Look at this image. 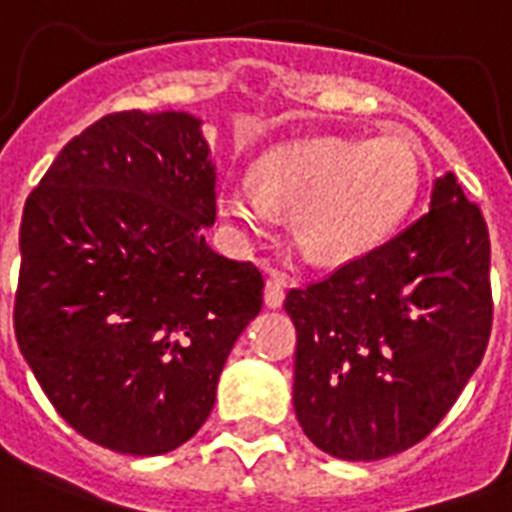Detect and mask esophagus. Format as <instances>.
<instances>
[{"label":"esophagus","mask_w":512,"mask_h":512,"mask_svg":"<svg viewBox=\"0 0 512 512\" xmlns=\"http://www.w3.org/2000/svg\"><path fill=\"white\" fill-rule=\"evenodd\" d=\"M284 295H287V284L279 276H271V279L265 281V305L268 308H281L284 305Z\"/></svg>","instance_id":"obj_1"}]
</instances>
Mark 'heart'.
Masks as SVG:
<instances>
[{
    "label": "heart",
    "mask_w": 512,
    "mask_h": 512,
    "mask_svg": "<svg viewBox=\"0 0 512 512\" xmlns=\"http://www.w3.org/2000/svg\"><path fill=\"white\" fill-rule=\"evenodd\" d=\"M422 159L406 138L361 143L321 135L279 143L217 193V212L241 241L273 228V209H295V239L316 263H345L388 241L420 196Z\"/></svg>",
    "instance_id": "b5f03b06"
}]
</instances>
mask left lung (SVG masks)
<instances>
[{
  "mask_svg": "<svg viewBox=\"0 0 512 512\" xmlns=\"http://www.w3.org/2000/svg\"><path fill=\"white\" fill-rule=\"evenodd\" d=\"M489 231L452 172L388 244L284 300L297 329L292 404L337 460L420 444L484 358L492 332Z\"/></svg>",
  "mask_w": 512,
  "mask_h": 512,
  "instance_id": "obj_1",
  "label": "left lung"
}]
</instances>
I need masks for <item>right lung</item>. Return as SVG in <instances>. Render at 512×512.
<instances>
[{"label":"right lung","instance_id":"obj_1","mask_svg":"<svg viewBox=\"0 0 512 512\" xmlns=\"http://www.w3.org/2000/svg\"><path fill=\"white\" fill-rule=\"evenodd\" d=\"M201 119L122 111L76 135L20 220L15 337L52 406L135 457L196 436L233 342L263 308L252 263L217 255Z\"/></svg>","mask_w":512,"mask_h":512}]
</instances>
